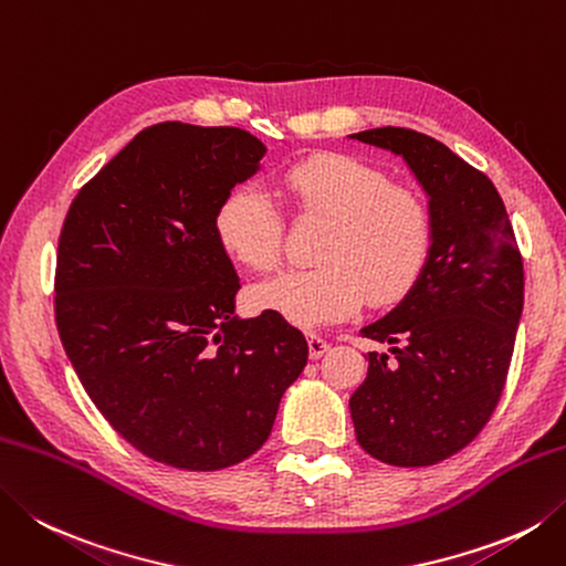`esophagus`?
Segmentation results:
<instances>
[{
	"instance_id": "esophagus-1",
	"label": "esophagus",
	"mask_w": 566,
	"mask_h": 566,
	"mask_svg": "<svg viewBox=\"0 0 566 566\" xmlns=\"http://www.w3.org/2000/svg\"><path fill=\"white\" fill-rule=\"evenodd\" d=\"M328 348H331V346H328L326 338H321L318 334H308V356H312L314 360L324 356V353H326Z\"/></svg>"
}]
</instances>
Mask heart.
I'll return each instance as SVG.
<instances>
[{"label": "heart", "instance_id": "heart-1", "mask_svg": "<svg viewBox=\"0 0 566 566\" xmlns=\"http://www.w3.org/2000/svg\"><path fill=\"white\" fill-rule=\"evenodd\" d=\"M296 216L331 220L308 270L276 274L252 290L260 312L314 328L348 318L365 298L392 304L422 280L434 250V213L415 188L368 161L324 154L284 174ZM216 235L232 260L272 270L284 245V218L260 184H240L216 213Z\"/></svg>", "mask_w": 566, "mask_h": 566}]
</instances>
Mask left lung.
<instances>
[{
	"instance_id": "left-lung-1",
	"label": "left lung",
	"mask_w": 566,
	"mask_h": 566,
	"mask_svg": "<svg viewBox=\"0 0 566 566\" xmlns=\"http://www.w3.org/2000/svg\"><path fill=\"white\" fill-rule=\"evenodd\" d=\"M353 139L397 154L434 213L427 270L390 314L350 397L358 444L390 467H434L479 437L501 400L523 316L525 272L501 193L447 144L405 127Z\"/></svg>"
}]
</instances>
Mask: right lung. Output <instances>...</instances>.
<instances>
[{"mask_svg": "<svg viewBox=\"0 0 566 566\" xmlns=\"http://www.w3.org/2000/svg\"><path fill=\"white\" fill-rule=\"evenodd\" d=\"M264 144L240 127L159 122L87 181L55 260V326L109 427L166 467L218 471L268 441L308 346L280 314L235 316L216 235Z\"/></svg>", "mask_w": 566, "mask_h": 566, "instance_id": "add662e5", "label": "right lung"}]
</instances>
